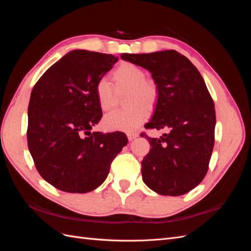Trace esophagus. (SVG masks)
<instances>
[{
  "mask_svg": "<svg viewBox=\"0 0 251 251\" xmlns=\"http://www.w3.org/2000/svg\"><path fill=\"white\" fill-rule=\"evenodd\" d=\"M126 136H127L128 141H132V140H134L136 137H138V134L135 133V132H127V133H126Z\"/></svg>",
  "mask_w": 251,
  "mask_h": 251,
  "instance_id": "1",
  "label": "esophagus"
}]
</instances>
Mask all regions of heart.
<instances>
[{"label":"heart","instance_id":"b5f03b06","mask_svg":"<svg viewBox=\"0 0 251 251\" xmlns=\"http://www.w3.org/2000/svg\"><path fill=\"white\" fill-rule=\"evenodd\" d=\"M112 83L100 78L95 83V95L101 111L112 110L117 102V94L126 95L127 110L113 111L103 118V126L111 131H133L149 118V110H154L160 97L158 83L147 77V72L133 63H121L111 73Z\"/></svg>","mask_w":251,"mask_h":251}]
</instances>
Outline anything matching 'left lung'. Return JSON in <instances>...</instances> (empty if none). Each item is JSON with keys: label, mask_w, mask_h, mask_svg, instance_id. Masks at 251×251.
Instances as JSON below:
<instances>
[{"label": "left lung", "mask_w": 251, "mask_h": 251, "mask_svg": "<svg viewBox=\"0 0 251 251\" xmlns=\"http://www.w3.org/2000/svg\"><path fill=\"white\" fill-rule=\"evenodd\" d=\"M121 58L151 72L160 97L147 127L169 131L160 138L144 135L151 149L141 162L142 180L157 194L184 195L205 177L215 144V104L202 75L175 50Z\"/></svg>", "instance_id": "8db88e82"}]
</instances>
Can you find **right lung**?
Segmentation results:
<instances>
[{"label":"right lung","instance_id":"right-lung-1","mask_svg":"<svg viewBox=\"0 0 251 251\" xmlns=\"http://www.w3.org/2000/svg\"><path fill=\"white\" fill-rule=\"evenodd\" d=\"M118 57L73 50L37 80L28 105V149L48 183L85 194L107 179L111 162L127 143L125 133L91 132L102 112L95 83Z\"/></svg>","mask_w":251,"mask_h":251}]
</instances>
